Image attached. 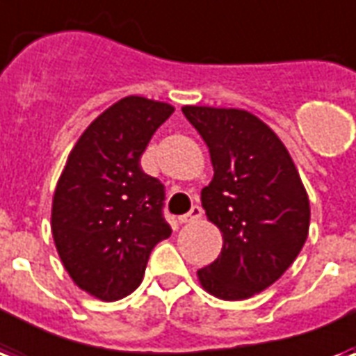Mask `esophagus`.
<instances>
[{
	"label": "esophagus",
	"mask_w": 356,
	"mask_h": 356,
	"mask_svg": "<svg viewBox=\"0 0 356 356\" xmlns=\"http://www.w3.org/2000/svg\"><path fill=\"white\" fill-rule=\"evenodd\" d=\"M202 214H203L202 207H200V205H194V207L190 209L188 213L183 214V216H179V222H181V224H190V222L200 220V218H202Z\"/></svg>",
	"instance_id": "esophagus-1"
}]
</instances>
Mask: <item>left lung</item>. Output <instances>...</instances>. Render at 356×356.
<instances>
[{"mask_svg": "<svg viewBox=\"0 0 356 356\" xmlns=\"http://www.w3.org/2000/svg\"><path fill=\"white\" fill-rule=\"evenodd\" d=\"M207 143L213 179L202 190L222 250L197 270L200 286L222 300H244L280 278L302 250L310 200L276 132L241 108L183 106Z\"/></svg>", "mask_w": 356, "mask_h": 356, "instance_id": "obj_1", "label": "left lung"}]
</instances>
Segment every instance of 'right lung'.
Segmentation results:
<instances>
[{
  "label": "right lung",
  "mask_w": 356,
  "mask_h": 356,
  "mask_svg": "<svg viewBox=\"0 0 356 356\" xmlns=\"http://www.w3.org/2000/svg\"><path fill=\"white\" fill-rule=\"evenodd\" d=\"M175 108L129 95L106 108L69 153L51 200L56 250L76 286L112 302L140 286L154 246L172 235L164 184L140 156Z\"/></svg>",
  "instance_id": "1"
}]
</instances>
